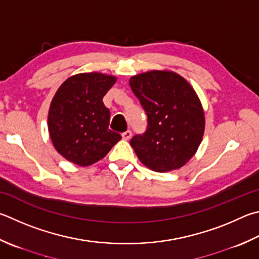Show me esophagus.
<instances>
[{
    "mask_svg": "<svg viewBox=\"0 0 259 259\" xmlns=\"http://www.w3.org/2000/svg\"><path fill=\"white\" fill-rule=\"evenodd\" d=\"M122 138H123L124 140H129L131 138V131L130 130L124 131V133L122 134Z\"/></svg>",
    "mask_w": 259,
    "mask_h": 259,
    "instance_id": "1",
    "label": "esophagus"
}]
</instances>
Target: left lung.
<instances>
[{
  "mask_svg": "<svg viewBox=\"0 0 259 259\" xmlns=\"http://www.w3.org/2000/svg\"><path fill=\"white\" fill-rule=\"evenodd\" d=\"M129 84L147 115L145 133L131 138V147L150 170L180 168L194 156L204 135V112L195 91L170 71L138 74Z\"/></svg>",
  "mask_w": 259,
  "mask_h": 259,
  "instance_id": "obj_1",
  "label": "left lung"
}]
</instances>
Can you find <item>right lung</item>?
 Wrapping results in <instances>:
<instances>
[{
  "mask_svg": "<svg viewBox=\"0 0 259 259\" xmlns=\"http://www.w3.org/2000/svg\"><path fill=\"white\" fill-rule=\"evenodd\" d=\"M115 80L97 72L80 73L56 92L49 112V131L55 149L71 163L92 165L121 139L109 129L110 111L103 103Z\"/></svg>",
  "mask_w": 259,
  "mask_h": 259,
  "instance_id": "1",
  "label": "right lung"
}]
</instances>
